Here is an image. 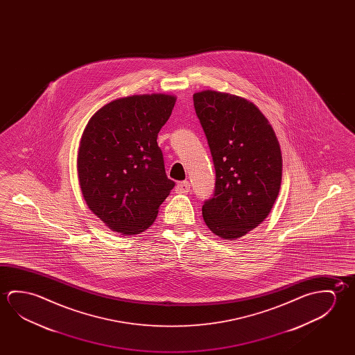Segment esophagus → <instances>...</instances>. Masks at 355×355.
I'll list each match as a JSON object with an SVG mask.
<instances>
[{"instance_id":"1","label":"esophagus","mask_w":355,"mask_h":355,"mask_svg":"<svg viewBox=\"0 0 355 355\" xmlns=\"http://www.w3.org/2000/svg\"><path fill=\"white\" fill-rule=\"evenodd\" d=\"M189 191H191V183H189L188 180L180 182V183L175 186V192L180 193V194H187Z\"/></svg>"}]
</instances>
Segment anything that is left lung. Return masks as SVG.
<instances>
[{"instance_id": "8db88e82", "label": "left lung", "mask_w": 355, "mask_h": 355, "mask_svg": "<svg viewBox=\"0 0 355 355\" xmlns=\"http://www.w3.org/2000/svg\"><path fill=\"white\" fill-rule=\"evenodd\" d=\"M215 168L213 197L203 204L210 230L241 238L266 219L279 196L282 156L268 119L236 95L204 90L193 95Z\"/></svg>"}]
</instances>
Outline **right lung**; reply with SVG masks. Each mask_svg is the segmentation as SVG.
Returning <instances> with one entry per match:
<instances>
[{
	"label": "right lung",
	"instance_id": "1",
	"mask_svg": "<svg viewBox=\"0 0 355 355\" xmlns=\"http://www.w3.org/2000/svg\"><path fill=\"white\" fill-rule=\"evenodd\" d=\"M175 96L132 95L104 105L87 122L78 175L89 209L112 232L136 235L151 227L175 182L164 171L159 130Z\"/></svg>",
	"mask_w": 355,
	"mask_h": 355
}]
</instances>
